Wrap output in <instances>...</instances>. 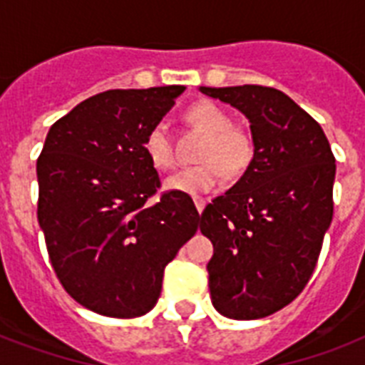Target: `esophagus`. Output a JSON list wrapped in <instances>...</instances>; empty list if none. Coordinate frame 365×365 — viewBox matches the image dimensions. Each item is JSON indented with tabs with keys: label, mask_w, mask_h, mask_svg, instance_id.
I'll list each match as a JSON object with an SVG mask.
<instances>
[{
	"label": "esophagus",
	"mask_w": 365,
	"mask_h": 365,
	"mask_svg": "<svg viewBox=\"0 0 365 365\" xmlns=\"http://www.w3.org/2000/svg\"><path fill=\"white\" fill-rule=\"evenodd\" d=\"M195 200V206H197V210H199V214H202V210H205L206 206V200L202 199V197H193Z\"/></svg>",
	"instance_id": "34e87169"
}]
</instances>
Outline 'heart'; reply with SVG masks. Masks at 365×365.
<instances>
[{
	"label": "heart",
	"instance_id": "heart-1",
	"mask_svg": "<svg viewBox=\"0 0 365 365\" xmlns=\"http://www.w3.org/2000/svg\"><path fill=\"white\" fill-rule=\"evenodd\" d=\"M187 121L208 134L200 149V163L178 170L165 180V189L174 193L200 195L216 189L223 172L237 176L250 165L254 145L244 130L233 126L227 111L214 102H197L187 111ZM143 153L153 168L168 170L176 163L174 145L165 123H155L143 138Z\"/></svg>",
	"mask_w": 365,
	"mask_h": 365
}]
</instances>
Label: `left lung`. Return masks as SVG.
I'll list each match as a JSON object with an SVG mask.
<instances>
[{
	"mask_svg": "<svg viewBox=\"0 0 365 365\" xmlns=\"http://www.w3.org/2000/svg\"><path fill=\"white\" fill-rule=\"evenodd\" d=\"M250 121L254 159L233 187L200 214L214 244L212 305L233 320L265 318L309 282L334 217L335 157L318 125L271 87H200Z\"/></svg>",
	"mask_w": 365,
	"mask_h": 365,
	"instance_id": "left-lung-1",
	"label": "left lung"
}]
</instances>
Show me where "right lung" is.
I'll use <instances>...</instances> for the list:
<instances>
[{"label":"right lung","instance_id":"1","mask_svg":"<svg viewBox=\"0 0 365 365\" xmlns=\"http://www.w3.org/2000/svg\"><path fill=\"white\" fill-rule=\"evenodd\" d=\"M182 85L106 91L54 123L37 159V222L60 284L85 309L136 318L155 307L165 267L199 229L185 193L160 195L143 138Z\"/></svg>","mask_w":365,"mask_h":365}]
</instances>
